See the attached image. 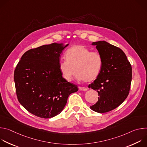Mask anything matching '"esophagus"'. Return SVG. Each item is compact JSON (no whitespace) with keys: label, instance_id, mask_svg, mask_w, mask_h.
I'll return each mask as SVG.
<instances>
[{"label":"esophagus","instance_id":"34e87169","mask_svg":"<svg viewBox=\"0 0 147 147\" xmlns=\"http://www.w3.org/2000/svg\"><path fill=\"white\" fill-rule=\"evenodd\" d=\"M78 88H79V90H80V91H87V89L86 88H85V87H79Z\"/></svg>","mask_w":147,"mask_h":147}]
</instances>
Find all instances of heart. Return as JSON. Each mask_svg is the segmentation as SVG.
<instances>
[{"instance_id":"obj_1","label":"heart","mask_w":147,"mask_h":147,"mask_svg":"<svg viewBox=\"0 0 147 147\" xmlns=\"http://www.w3.org/2000/svg\"><path fill=\"white\" fill-rule=\"evenodd\" d=\"M66 60L59 63V69L63 77L70 81L77 74V78L91 82L99 76L103 64L102 57L97 52H91L86 47L76 45L66 52Z\"/></svg>"}]
</instances>
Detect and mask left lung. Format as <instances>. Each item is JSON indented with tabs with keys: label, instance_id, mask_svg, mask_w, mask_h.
<instances>
[{
	"label": "left lung",
	"instance_id": "8db88e82",
	"mask_svg": "<svg viewBox=\"0 0 147 147\" xmlns=\"http://www.w3.org/2000/svg\"><path fill=\"white\" fill-rule=\"evenodd\" d=\"M102 57L103 64L97 78L88 88L98 92V102L90 108L103 113L115 109L127 98L131 82L132 69L124 52L105 40L92 43Z\"/></svg>",
	"mask_w": 147,
	"mask_h": 147
}]
</instances>
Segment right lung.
Listing matches in <instances>:
<instances>
[{
	"instance_id": "1",
	"label": "right lung",
	"mask_w": 147,
	"mask_h": 147,
	"mask_svg": "<svg viewBox=\"0 0 147 147\" xmlns=\"http://www.w3.org/2000/svg\"><path fill=\"white\" fill-rule=\"evenodd\" d=\"M69 44L53 43L27 51L17 64L14 80L18 100L29 112L52 118L63 110L77 86L62 77L59 57Z\"/></svg>"
}]
</instances>
